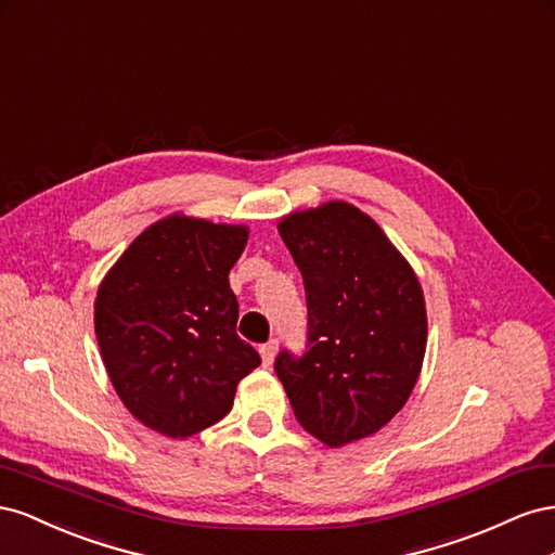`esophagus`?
<instances>
[{
	"mask_svg": "<svg viewBox=\"0 0 555 555\" xmlns=\"http://www.w3.org/2000/svg\"><path fill=\"white\" fill-rule=\"evenodd\" d=\"M260 356H262V365L272 367L274 365V356H276V341H267L260 346Z\"/></svg>",
	"mask_w": 555,
	"mask_h": 555,
	"instance_id": "34e87169",
	"label": "esophagus"
}]
</instances>
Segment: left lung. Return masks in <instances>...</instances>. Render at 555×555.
I'll return each instance as SVG.
<instances>
[{
    "instance_id": "1",
    "label": "left lung",
    "mask_w": 555,
    "mask_h": 555,
    "mask_svg": "<svg viewBox=\"0 0 555 555\" xmlns=\"http://www.w3.org/2000/svg\"><path fill=\"white\" fill-rule=\"evenodd\" d=\"M279 234L299 267L309 351L276 358L297 423L339 449L376 435L406 404L425 358L427 313L414 267L344 199L293 211Z\"/></svg>"
}]
</instances>
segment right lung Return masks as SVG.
Masks as SVG:
<instances>
[{"label":"right lung","instance_id":"1","mask_svg":"<svg viewBox=\"0 0 555 555\" xmlns=\"http://www.w3.org/2000/svg\"><path fill=\"white\" fill-rule=\"evenodd\" d=\"M248 228L169 214L125 248L94 297V335L118 398L151 430L188 439L223 418L260 356L236 335L230 269Z\"/></svg>","mask_w":555,"mask_h":555}]
</instances>
